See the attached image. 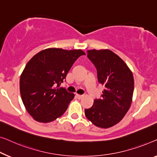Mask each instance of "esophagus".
Masks as SVG:
<instances>
[{"mask_svg":"<svg viewBox=\"0 0 157 157\" xmlns=\"http://www.w3.org/2000/svg\"><path fill=\"white\" fill-rule=\"evenodd\" d=\"M76 97H77V98H78V99H82V98H83V95H80V94H76Z\"/></svg>","mask_w":157,"mask_h":157,"instance_id":"1","label":"esophagus"}]
</instances>
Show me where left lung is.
<instances>
[{"mask_svg": "<svg viewBox=\"0 0 157 157\" xmlns=\"http://www.w3.org/2000/svg\"><path fill=\"white\" fill-rule=\"evenodd\" d=\"M87 57L97 68L98 82L105 89L101 98L94 100L85 114L96 127L107 129L120 122L131 106L133 74L123 59L110 50H89Z\"/></svg>", "mask_w": 157, "mask_h": 157, "instance_id": "1", "label": "left lung"}]
</instances>
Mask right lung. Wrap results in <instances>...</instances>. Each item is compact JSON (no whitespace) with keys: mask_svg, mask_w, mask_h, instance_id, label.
Segmentation results:
<instances>
[{"mask_svg":"<svg viewBox=\"0 0 157 157\" xmlns=\"http://www.w3.org/2000/svg\"><path fill=\"white\" fill-rule=\"evenodd\" d=\"M83 55L82 50L48 48L26 64L20 78V92L26 110L37 122H52L67 110L75 94L59 85Z\"/></svg>","mask_w":157,"mask_h":157,"instance_id":"1","label":"right lung"}]
</instances>
